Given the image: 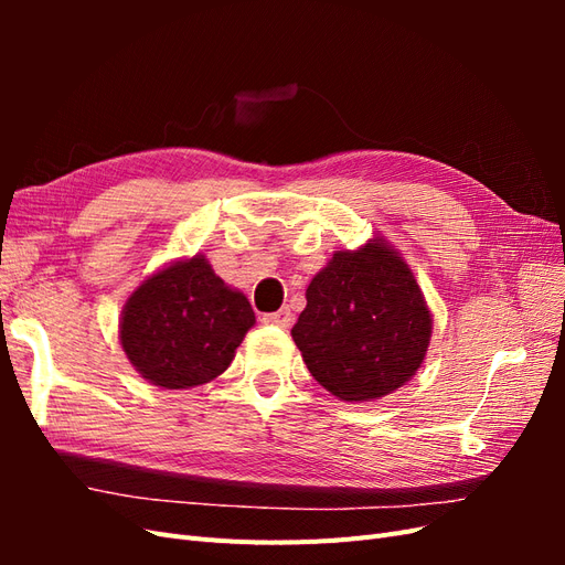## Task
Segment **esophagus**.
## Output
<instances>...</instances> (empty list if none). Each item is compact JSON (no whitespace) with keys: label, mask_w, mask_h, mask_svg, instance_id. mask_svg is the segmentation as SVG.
I'll use <instances>...</instances> for the list:
<instances>
[{"label":"esophagus","mask_w":565,"mask_h":565,"mask_svg":"<svg viewBox=\"0 0 565 565\" xmlns=\"http://www.w3.org/2000/svg\"><path fill=\"white\" fill-rule=\"evenodd\" d=\"M292 311L289 309H280V311H276V313H266L264 316V322H268V324H278V328H289V324H292Z\"/></svg>","instance_id":"34e87169"}]
</instances>
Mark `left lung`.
<instances>
[{"label":"left lung","mask_w":565,"mask_h":565,"mask_svg":"<svg viewBox=\"0 0 565 565\" xmlns=\"http://www.w3.org/2000/svg\"><path fill=\"white\" fill-rule=\"evenodd\" d=\"M422 289L384 237L334 252L292 328L313 380L347 403L380 401L413 380L431 341Z\"/></svg>","instance_id":"left-lung-1"}]
</instances>
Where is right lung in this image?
Listing matches in <instances>:
<instances>
[{"label": "right lung", "instance_id": "1", "mask_svg": "<svg viewBox=\"0 0 565 565\" xmlns=\"http://www.w3.org/2000/svg\"><path fill=\"white\" fill-rule=\"evenodd\" d=\"M254 322L247 297L195 254L134 289L119 318V344L150 384L191 388L228 370Z\"/></svg>", "mask_w": 565, "mask_h": 565}]
</instances>
